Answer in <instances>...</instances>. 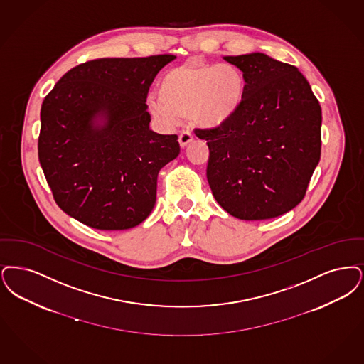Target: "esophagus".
<instances>
[{
	"mask_svg": "<svg viewBox=\"0 0 364 364\" xmlns=\"http://www.w3.org/2000/svg\"><path fill=\"white\" fill-rule=\"evenodd\" d=\"M178 141H179V145L182 146V148H185V146H188L190 142L193 141V134L188 132V130H185V132H182L181 134H179V139H178Z\"/></svg>",
	"mask_w": 364,
	"mask_h": 364,
	"instance_id": "esophagus-1",
	"label": "esophagus"
}]
</instances>
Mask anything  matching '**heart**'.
Listing matches in <instances>:
<instances>
[{
	"label": "heart",
	"instance_id": "obj_1",
	"mask_svg": "<svg viewBox=\"0 0 364 364\" xmlns=\"http://www.w3.org/2000/svg\"><path fill=\"white\" fill-rule=\"evenodd\" d=\"M245 95L246 81L235 65L182 63L161 76L148 109L166 125L190 117L200 127L218 129L237 117Z\"/></svg>",
	"mask_w": 364,
	"mask_h": 364
}]
</instances>
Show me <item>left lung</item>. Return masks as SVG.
Returning <instances> with one entry per match:
<instances>
[{"label":"left lung","mask_w":364,"mask_h":364,"mask_svg":"<svg viewBox=\"0 0 364 364\" xmlns=\"http://www.w3.org/2000/svg\"><path fill=\"white\" fill-rule=\"evenodd\" d=\"M223 58L243 72L246 95L231 122L196 130L209 146L208 183L240 220L282 216L303 200L319 163V102L296 66L264 53Z\"/></svg>","instance_id":"obj_1"}]
</instances>
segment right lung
<instances>
[{
    "mask_svg": "<svg viewBox=\"0 0 364 364\" xmlns=\"http://www.w3.org/2000/svg\"><path fill=\"white\" fill-rule=\"evenodd\" d=\"M175 55L99 58L66 72L41 109L38 155L57 205L103 231L144 222L176 134L151 130L148 90Z\"/></svg>",
    "mask_w": 364,
    "mask_h": 364,
    "instance_id": "add662e5",
    "label": "right lung"
}]
</instances>
